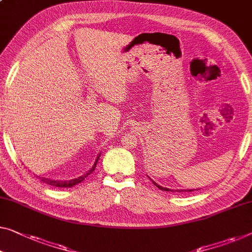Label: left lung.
I'll list each match as a JSON object with an SVG mask.
<instances>
[{"label":"left lung","instance_id":"1","mask_svg":"<svg viewBox=\"0 0 252 252\" xmlns=\"http://www.w3.org/2000/svg\"><path fill=\"white\" fill-rule=\"evenodd\" d=\"M153 183H154V185H155L157 188H158V189H160V190H164V191H173V190H171V189H167V188L160 187V186H158V185H157V183H155L154 181H153ZM176 191H178V190H176ZM182 191H185V190H179V192H182ZM186 191H187V190H186ZM188 191H192V190H188Z\"/></svg>","mask_w":252,"mask_h":252}]
</instances>
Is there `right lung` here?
<instances>
[{"label": "right lung", "mask_w": 252, "mask_h": 252, "mask_svg": "<svg viewBox=\"0 0 252 252\" xmlns=\"http://www.w3.org/2000/svg\"><path fill=\"white\" fill-rule=\"evenodd\" d=\"M99 156H100V155H99ZM99 156L97 157L96 162H95V164L93 165V167L90 168V170L87 172V173L84 174L82 176H80V178H78V179H73V180H69V181H55V180L42 179V181H43V182H45V183H47V185H50V186L59 187V188H64V187H65V188H70V187L76 186V185H78V183H80L81 181H84V180H85L86 178H87V176H88L89 174H92V173H93L94 170H95V167H96V164H97V162H98Z\"/></svg>", "instance_id": "obj_1"}]
</instances>
